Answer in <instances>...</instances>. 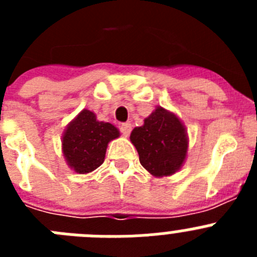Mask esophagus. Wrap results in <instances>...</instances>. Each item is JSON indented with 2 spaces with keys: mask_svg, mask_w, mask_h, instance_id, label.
I'll use <instances>...</instances> for the list:
<instances>
[{
  "mask_svg": "<svg viewBox=\"0 0 257 257\" xmlns=\"http://www.w3.org/2000/svg\"><path fill=\"white\" fill-rule=\"evenodd\" d=\"M121 133L123 136H128L131 133V123H122L121 124Z\"/></svg>",
  "mask_w": 257,
  "mask_h": 257,
  "instance_id": "obj_1",
  "label": "esophagus"
}]
</instances>
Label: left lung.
Returning <instances> with one entry per match:
<instances>
[{"label": "left lung", "instance_id": "left-lung-1", "mask_svg": "<svg viewBox=\"0 0 257 257\" xmlns=\"http://www.w3.org/2000/svg\"><path fill=\"white\" fill-rule=\"evenodd\" d=\"M130 140L139 153L142 166L156 178L171 176L181 169L188 153V134L175 113L157 106L135 127Z\"/></svg>", "mask_w": 257, "mask_h": 257}]
</instances>
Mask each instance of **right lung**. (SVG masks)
Listing matches in <instances>:
<instances>
[{
    "instance_id": "1",
    "label": "right lung",
    "mask_w": 257,
    "mask_h": 257,
    "mask_svg": "<svg viewBox=\"0 0 257 257\" xmlns=\"http://www.w3.org/2000/svg\"><path fill=\"white\" fill-rule=\"evenodd\" d=\"M118 136L117 127L97 121L94 112L83 109L68 123L61 136L65 162L77 174L94 171L104 162L109 142Z\"/></svg>"
}]
</instances>
